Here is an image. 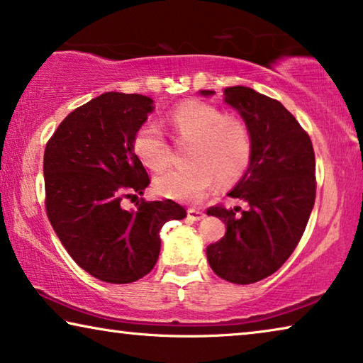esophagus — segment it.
<instances>
[{
	"label": "esophagus",
	"instance_id": "1",
	"mask_svg": "<svg viewBox=\"0 0 363 363\" xmlns=\"http://www.w3.org/2000/svg\"><path fill=\"white\" fill-rule=\"evenodd\" d=\"M187 216H189V220L199 221V220L205 218V212H202V210H199V208H189L187 210Z\"/></svg>",
	"mask_w": 363,
	"mask_h": 363
}]
</instances>
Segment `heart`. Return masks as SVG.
Listing matches in <instances>:
<instances>
[{
	"label": "heart",
	"mask_w": 363,
	"mask_h": 363,
	"mask_svg": "<svg viewBox=\"0 0 363 363\" xmlns=\"http://www.w3.org/2000/svg\"><path fill=\"white\" fill-rule=\"evenodd\" d=\"M177 142H192L189 164L163 172L155 179L160 196L196 203L212 191L216 181L233 182L245 174L252 156V135L247 123L212 104L187 101L169 112ZM135 153L145 166L161 171L171 161V145L158 122L147 121L133 138Z\"/></svg>",
	"instance_id": "1"
}]
</instances>
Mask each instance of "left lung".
Returning a JSON list of instances; mask_svg holds the SVG:
<instances>
[{"instance_id":"obj_1","label":"left lung","mask_w":363,"mask_h":363,"mask_svg":"<svg viewBox=\"0 0 363 363\" xmlns=\"http://www.w3.org/2000/svg\"><path fill=\"white\" fill-rule=\"evenodd\" d=\"M225 102L250 127L252 156L228 194L246 208L207 210L226 225L225 236L207 247V259L218 277L247 285L272 275L298 246L316 197L315 150L298 121L272 97L233 86L225 89Z\"/></svg>"}]
</instances>
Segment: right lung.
Segmentation results:
<instances>
[{
    "label": "right lung",
    "instance_id": "add662e5",
    "mask_svg": "<svg viewBox=\"0 0 363 363\" xmlns=\"http://www.w3.org/2000/svg\"><path fill=\"white\" fill-rule=\"evenodd\" d=\"M151 111V97L104 93L68 113L43 153L48 220L73 261L102 282L147 275L163 225L187 215L172 200L140 199L137 210L122 208L150 184L133 138Z\"/></svg>",
    "mask_w": 363,
    "mask_h": 363
}]
</instances>
